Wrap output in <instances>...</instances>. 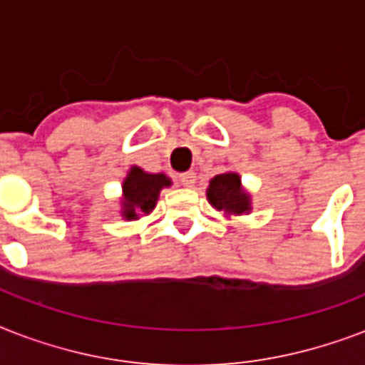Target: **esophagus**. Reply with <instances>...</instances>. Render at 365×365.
<instances>
[{"instance_id": "34e87169", "label": "esophagus", "mask_w": 365, "mask_h": 365, "mask_svg": "<svg viewBox=\"0 0 365 365\" xmlns=\"http://www.w3.org/2000/svg\"><path fill=\"white\" fill-rule=\"evenodd\" d=\"M178 182L182 183L183 187H193L195 182H197V174L191 170L183 172V174H180V176H178Z\"/></svg>"}]
</instances>
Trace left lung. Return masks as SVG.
Masks as SVG:
<instances>
[{
	"label": "left lung",
	"mask_w": 365,
	"mask_h": 365,
	"mask_svg": "<svg viewBox=\"0 0 365 365\" xmlns=\"http://www.w3.org/2000/svg\"><path fill=\"white\" fill-rule=\"evenodd\" d=\"M208 200L217 210L227 212V214H244L250 210L248 195L240 187V178L233 172L227 174H217L210 182L208 187Z\"/></svg>",
	"instance_id": "1"
}]
</instances>
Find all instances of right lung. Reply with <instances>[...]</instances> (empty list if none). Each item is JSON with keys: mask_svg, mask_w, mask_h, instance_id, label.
<instances>
[{"mask_svg": "<svg viewBox=\"0 0 365 365\" xmlns=\"http://www.w3.org/2000/svg\"><path fill=\"white\" fill-rule=\"evenodd\" d=\"M165 185H170V180L165 174H148L134 166L123 183V216L126 220H136L138 214H149Z\"/></svg>", "mask_w": 365, "mask_h": 365, "instance_id": "add662e5", "label": "right lung"}]
</instances>
